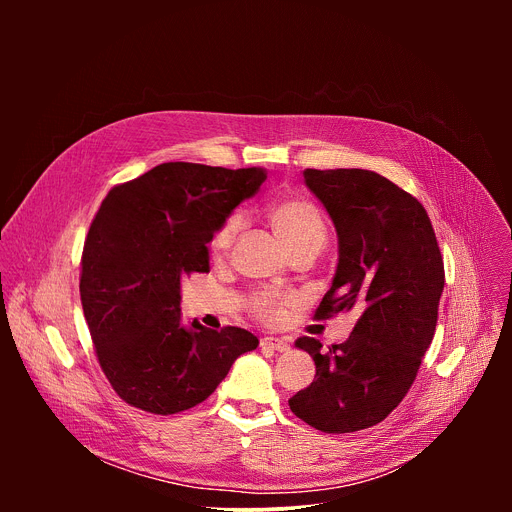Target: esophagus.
Returning a JSON list of instances; mask_svg holds the SVG:
<instances>
[{"label": "esophagus", "instance_id": "obj_1", "mask_svg": "<svg viewBox=\"0 0 512 512\" xmlns=\"http://www.w3.org/2000/svg\"><path fill=\"white\" fill-rule=\"evenodd\" d=\"M261 346H263V348L277 350V352H285V350H289V342H287V338H273V336H265V338H261Z\"/></svg>", "mask_w": 512, "mask_h": 512}]
</instances>
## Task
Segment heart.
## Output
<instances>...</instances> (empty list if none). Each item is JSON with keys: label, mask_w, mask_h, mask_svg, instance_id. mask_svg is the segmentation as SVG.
Segmentation results:
<instances>
[{"label": "heart", "mask_w": 512, "mask_h": 512, "mask_svg": "<svg viewBox=\"0 0 512 512\" xmlns=\"http://www.w3.org/2000/svg\"><path fill=\"white\" fill-rule=\"evenodd\" d=\"M267 221L273 231L279 235L287 251H294L304 245H320L326 243V225L320 208L300 196H277L267 204ZM241 229V216H229L227 221L216 229L210 239V251L214 257H223L231 249L237 233ZM287 304V296L275 294V291H263L255 300L253 308L257 316L267 322H275L283 314V306Z\"/></svg>", "instance_id": "b5f03b06"}]
</instances>
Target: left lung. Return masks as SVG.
Instances as JSON below:
<instances>
[{
  "label": "left lung",
  "instance_id": "obj_1",
  "mask_svg": "<svg viewBox=\"0 0 512 512\" xmlns=\"http://www.w3.org/2000/svg\"><path fill=\"white\" fill-rule=\"evenodd\" d=\"M304 178L338 235L336 273L316 320L360 316L348 340L328 350L310 336L296 340L316 377L289 409L324 433H350L381 423L413 385L433 340L444 261L421 202L385 176L340 168Z\"/></svg>",
  "mask_w": 512,
  "mask_h": 512
}]
</instances>
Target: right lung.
I'll use <instances>...</instances> for the list:
<instances>
[{"mask_svg":"<svg viewBox=\"0 0 512 512\" xmlns=\"http://www.w3.org/2000/svg\"><path fill=\"white\" fill-rule=\"evenodd\" d=\"M263 168L168 162L115 186L93 218L81 302L97 358L117 395L156 415L202 403L259 338L235 326L182 324L180 285L208 273V243L255 196Z\"/></svg>","mask_w":512,"mask_h":512,"instance_id":"add662e5","label":"right lung"}]
</instances>
